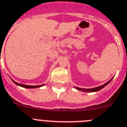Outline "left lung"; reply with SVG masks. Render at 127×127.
Masks as SVG:
<instances>
[{
    "instance_id": "1",
    "label": "left lung",
    "mask_w": 127,
    "mask_h": 127,
    "mask_svg": "<svg viewBox=\"0 0 127 127\" xmlns=\"http://www.w3.org/2000/svg\"><path fill=\"white\" fill-rule=\"evenodd\" d=\"M112 79H111V80H109L107 82H106V83L102 85V86H98V87H96V88H90V89H84V88H77V87H75V88L77 89V90H79V91H84V92H90V93L96 92V91H99V90H102V88H104L105 86H106L108 84H109V82H111V80H112Z\"/></svg>"
}]
</instances>
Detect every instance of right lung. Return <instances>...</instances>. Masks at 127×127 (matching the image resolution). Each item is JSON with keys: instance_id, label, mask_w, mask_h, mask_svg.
<instances>
[{"instance_id": "add662e5", "label": "right lung", "mask_w": 127, "mask_h": 127, "mask_svg": "<svg viewBox=\"0 0 127 127\" xmlns=\"http://www.w3.org/2000/svg\"><path fill=\"white\" fill-rule=\"evenodd\" d=\"M13 82L15 84L18 85V86H19L23 87V88H39V87H41L43 86V85H39V86H28V85H24V84H19L16 82L15 81L13 80Z\"/></svg>"}]
</instances>
